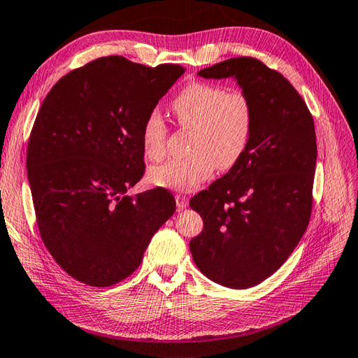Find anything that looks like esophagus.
I'll return each instance as SVG.
<instances>
[{"instance_id":"esophagus-1","label":"esophagus","mask_w":358,"mask_h":358,"mask_svg":"<svg viewBox=\"0 0 358 358\" xmlns=\"http://www.w3.org/2000/svg\"><path fill=\"white\" fill-rule=\"evenodd\" d=\"M176 201H177V207H178L180 210L185 209V207H187V204H189V199H187V196H186V195H182V194L176 195Z\"/></svg>"}]
</instances>
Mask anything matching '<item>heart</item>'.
Listing matches in <instances>:
<instances>
[{
	"label": "heart",
	"instance_id": "1",
	"mask_svg": "<svg viewBox=\"0 0 358 358\" xmlns=\"http://www.w3.org/2000/svg\"><path fill=\"white\" fill-rule=\"evenodd\" d=\"M181 128L195 132L192 157L169 160L149 169L155 186L189 192L212 176L217 166L229 171L247 152L255 129V106L241 90H229L209 82H190L172 101ZM168 127L160 113H151L141 127V145L149 160L166 155Z\"/></svg>",
	"mask_w": 358,
	"mask_h": 358
}]
</instances>
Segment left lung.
<instances>
[{
  "label": "left lung",
  "instance_id": "obj_1",
  "mask_svg": "<svg viewBox=\"0 0 358 358\" xmlns=\"http://www.w3.org/2000/svg\"><path fill=\"white\" fill-rule=\"evenodd\" d=\"M198 74L235 78L255 106L243 159L189 203L204 222L189 244L196 267L217 284L245 289L279 270L308 227L317 160L314 120L296 88L255 57H231Z\"/></svg>",
  "mask_w": 358,
  "mask_h": 358
}]
</instances>
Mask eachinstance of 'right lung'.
Segmentation results:
<instances>
[{"label": "right lung", "mask_w": 358, "mask_h": 358, "mask_svg": "<svg viewBox=\"0 0 358 358\" xmlns=\"http://www.w3.org/2000/svg\"><path fill=\"white\" fill-rule=\"evenodd\" d=\"M182 73L97 57L62 76L41 105L27 146L33 207L48 253L76 280L127 279L176 212L163 187L127 192L145 173V119Z\"/></svg>", "instance_id": "add662e5"}]
</instances>
